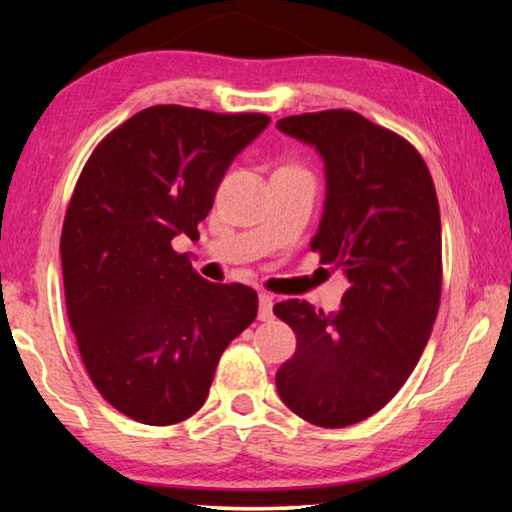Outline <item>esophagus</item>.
<instances>
[{
	"label": "esophagus",
	"instance_id": "34e87169",
	"mask_svg": "<svg viewBox=\"0 0 512 512\" xmlns=\"http://www.w3.org/2000/svg\"><path fill=\"white\" fill-rule=\"evenodd\" d=\"M273 318V296L268 293H259V320Z\"/></svg>",
	"mask_w": 512,
	"mask_h": 512
}]
</instances>
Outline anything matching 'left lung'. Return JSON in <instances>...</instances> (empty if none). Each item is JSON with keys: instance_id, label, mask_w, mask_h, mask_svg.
Segmentation results:
<instances>
[{"instance_id": "8db88e82", "label": "left lung", "mask_w": 512, "mask_h": 512, "mask_svg": "<svg viewBox=\"0 0 512 512\" xmlns=\"http://www.w3.org/2000/svg\"><path fill=\"white\" fill-rule=\"evenodd\" d=\"M325 162V210L311 250L348 277L339 311L273 307L296 332L275 386L302 420L339 429L393 400L418 363L443 287L440 207L420 153L352 110L277 121Z\"/></svg>"}]
</instances>
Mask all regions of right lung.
Here are the masks:
<instances>
[{"label": "right lung", "instance_id": "add662e5", "mask_svg": "<svg viewBox=\"0 0 512 512\" xmlns=\"http://www.w3.org/2000/svg\"><path fill=\"white\" fill-rule=\"evenodd\" d=\"M271 124L259 112L153 106L90 155L69 201L60 259L85 370L128 418L187 420L216 363L257 316V293L214 284L173 239H198L232 160Z\"/></svg>", "mask_w": 512, "mask_h": 512}]
</instances>
